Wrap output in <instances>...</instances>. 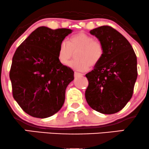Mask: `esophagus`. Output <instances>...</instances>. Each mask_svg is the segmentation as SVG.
Segmentation results:
<instances>
[{"label":"esophagus","instance_id":"34e87169","mask_svg":"<svg viewBox=\"0 0 149 149\" xmlns=\"http://www.w3.org/2000/svg\"><path fill=\"white\" fill-rule=\"evenodd\" d=\"M81 76H83V74H82V73H78V72H76V71H75V72H74V76H75V77Z\"/></svg>","mask_w":149,"mask_h":149}]
</instances>
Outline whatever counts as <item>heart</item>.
I'll return each mask as SVG.
<instances>
[{
    "label": "heart",
    "instance_id": "1",
    "mask_svg": "<svg viewBox=\"0 0 149 149\" xmlns=\"http://www.w3.org/2000/svg\"><path fill=\"white\" fill-rule=\"evenodd\" d=\"M76 60L71 61L69 66L78 71H85L90 66H95L102 60L104 47L100 40L94 39L84 32H79L69 38L68 42H61L58 52V59L61 64L67 65L75 52Z\"/></svg>",
    "mask_w": 149,
    "mask_h": 149
}]
</instances>
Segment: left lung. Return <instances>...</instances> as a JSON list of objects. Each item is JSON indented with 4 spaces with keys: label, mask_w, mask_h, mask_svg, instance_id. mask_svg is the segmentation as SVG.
Masks as SVG:
<instances>
[{
    "label": "left lung",
    "mask_w": 149,
    "mask_h": 149,
    "mask_svg": "<svg viewBox=\"0 0 149 149\" xmlns=\"http://www.w3.org/2000/svg\"><path fill=\"white\" fill-rule=\"evenodd\" d=\"M90 33L102 42L104 54L95 69L85 75L89 83L85 99L92 109L101 113H116L132 97L137 78L136 56L127 39L109 26Z\"/></svg>",
    "instance_id": "8db88e82"
}]
</instances>
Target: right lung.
Here are the masks:
<instances>
[{"instance_id": "1", "label": "right lung", "mask_w": 149, "mask_h": 149, "mask_svg": "<svg viewBox=\"0 0 149 149\" xmlns=\"http://www.w3.org/2000/svg\"><path fill=\"white\" fill-rule=\"evenodd\" d=\"M72 30L40 26L17 47L10 71L13 95L29 115L45 118L62 107L74 72L58 59L61 42Z\"/></svg>"}]
</instances>
